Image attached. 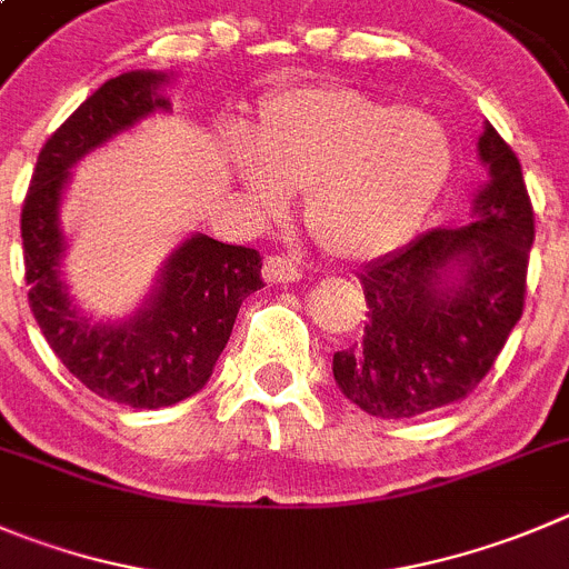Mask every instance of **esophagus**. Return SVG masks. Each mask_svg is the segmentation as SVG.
Masks as SVG:
<instances>
[{
  "label": "esophagus",
  "instance_id": "esophagus-1",
  "mask_svg": "<svg viewBox=\"0 0 569 569\" xmlns=\"http://www.w3.org/2000/svg\"><path fill=\"white\" fill-rule=\"evenodd\" d=\"M263 278H267V283H295L302 278V269L286 254H269L263 260Z\"/></svg>",
  "mask_w": 569,
  "mask_h": 569
}]
</instances>
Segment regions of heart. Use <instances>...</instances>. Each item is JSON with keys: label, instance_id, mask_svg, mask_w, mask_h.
<instances>
[{"label": "heart", "instance_id": "obj_1", "mask_svg": "<svg viewBox=\"0 0 569 569\" xmlns=\"http://www.w3.org/2000/svg\"><path fill=\"white\" fill-rule=\"evenodd\" d=\"M452 142L435 117L350 87L272 94L236 151L238 182L263 216L302 190V224L333 258L368 260L421 227L452 173Z\"/></svg>", "mask_w": 569, "mask_h": 569}]
</instances>
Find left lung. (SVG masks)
<instances>
[{
	"instance_id": "1",
	"label": "left lung",
	"mask_w": 569,
	"mask_h": 569,
	"mask_svg": "<svg viewBox=\"0 0 569 569\" xmlns=\"http://www.w3.org/2000/svg\"><path fill=\"white\" fill-rule=\"evenodd\" d=\"M477 148L491 182L475 199V221L423 232L359 272L368 320L359 342L333 353V379L368 416L412 418L463 401L522 317L533 204L517 153L491 123Z\"/></svg>"
}]
</instances>
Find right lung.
I'll use <instances>...</instances> for the list:
<instances>
[{"label":"right lung","mask_w":569,"mask_h":569,"mask_svg":"<svg viewBox=\"0 0 569 569\" xmlns=\"http://www.w3.org/2000/svg\"><path fill=\"white\" fill-rule=\"evenodd\" d=\"M164 76L123 72L89 94L47 137L21 204L30 309L63 368L81 385L134 410H159L193 396L210 379L243 297L263 286L258 249L193 236L171 254L146 309L120 326L78 315L58 274L63 236L58 204L69 164L151 111L168 109Z\"/></svg>","instance_id":"add662e5"}]
</instances>
